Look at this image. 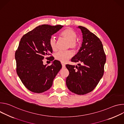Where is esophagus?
<instances>
[{"label":"esophagus","instance_id":"1","mask_svg":"<svg viewBox=\"0 0 124 124\" xmlns=\"http://www.w3.org/2000/svg\"><path fill=\"white\" fill-rule=\"evenodd\" d=\"M61 65H62V68H65V65L63 63H61Z\"/></svg>","mask_w":124,"mask_h":124}]
</instances>
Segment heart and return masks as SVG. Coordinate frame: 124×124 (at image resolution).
I'll use <instances>...</instances> for the list:
<instances>
[{"instance_id":"b5f03b06","label":"heart","mask_w":124,"mask_h":124,"mask_svg":"<svg viewBox=\"0 0 124 124\" xmlns=\"http://www.w3.org/2000/svg\"><path fill=\"white\" fill-rule=\"evenodd\" d=\"M60 36L68 41V46L76 51L79 46V42L76 39L77 38V33L72 28H67L62 31ZM49 45L52 50L55 51L56 49V40L55 37L51 36L49 41ZM73 55L72 52L70 50L65 51H59L54 55L55 58L62 62H66Z\"/></svg>"}]
</instances>
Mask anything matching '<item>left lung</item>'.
Here are the masks:
<instances>
[{
    "instance_id": "obj_1",
    "label": "left lung",
    "mask_w": 124,
    "mask_h": 124,
    "mask_svg": "<svg viewBox=\"0 0 124 124\" xmlns=\"http://www.w3.org/2000/svg\"><path fill=\"white\" fill-rule=\"evenodd\" d=\"M83 42L77 54L72 59L78 66L67 64L69 75L66 78L68 89L78 95L92 91L103 76L106 55L100 39L86 28L79 26Z\"/></svg>"
}]
</instances>
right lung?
Masks as SVG:
<instances>
[{
  "instance_id": "right-lung-1",
  "label": "right lung",
  "mask_w": 124,
  "mask_h": 124,
  "mask_svg": "<svg viewBox=\"0 0 124 124\" xmlns=\"http://www.w3.org/2000/svg\"><path fill=\"white\" fill-rule=\"evenodd\" d=\"M63 26L39 25L24 35L15 52L16 73L22 82L29 91L41 93L48 90L53 80L62 68L60 62L56 60L50 66L43 64V60L51 55L52 50L49 41ZM54 57L46 59L52 61Z\"/></svg>"
}]
</instances>
